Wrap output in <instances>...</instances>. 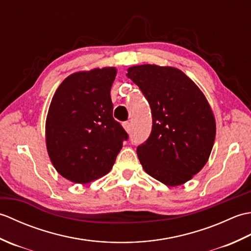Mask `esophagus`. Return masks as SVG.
Wrapping results in <instances>:
<instances>
[{"instance_id":"34e87169","label":"esophagus","mask_w":251,"mask_h":251,"mask_svg":"<svg viewBox=\"0 0 251 251\" xmlns=\"http://www.w3.org/2000/svg\"><path fill=\"white\" fill-rule=\"evenodd\" d=\"M123 127H124V129L128 132L131 131V125H130V123L129 122H125V123H123Z\"/></svg>"}]
</instances>
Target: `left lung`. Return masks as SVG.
<instances>
[{
  "label": "left lung",
  "instance_id": "1",
  "mask_svg": "<svg viewBox=\"0 0 251 251\" xmlns=\"http://www.w3.org/2000/svg\"><path fill=\"white\" fill-rule=\"evenodd\" d=\"M127 76L152 111V131L137 148L145 172L168 186L181 185L205 166L214 147L216 120L199 86L174 67L140 65Z\"/></svg>",
  "mask_w": 251,
  "mask_h": 251
}]
</instances>
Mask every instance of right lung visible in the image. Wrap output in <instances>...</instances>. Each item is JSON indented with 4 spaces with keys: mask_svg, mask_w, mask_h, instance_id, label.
Instances as JSON below:
<instances>
[{
    "mask_svg": "<svg viewBox=\"0 0 251 251\" xmlns=\"http://www.w3.org/2000/svg\"><path fill=\"white\" fill-rule=\"evenodd\" d=\"M116 68L69 75L57 88L46 116L47 153L55 169L74 183H89L112 169L128 135L113 119L111 87Z\"/></svg>",
    "mask_w": 251,
    "mask_h": 251,
    "instance_id": "1",
    "label": "right lung"
}]
</instances>
